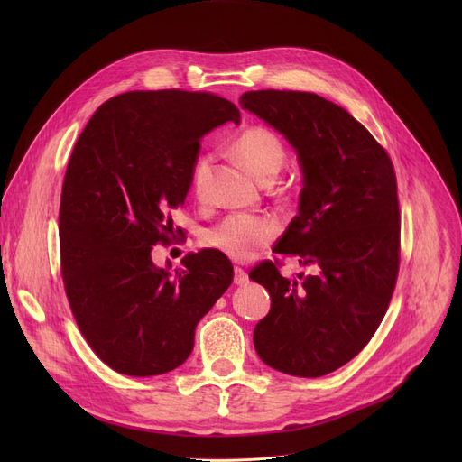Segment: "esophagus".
<instances>
[{
	"mask_svg": "<svg viewBox=\"0 0 462 462\" xmlns=\"http://www.w3.org/2000/svg\"><path fill=\"white\" fill-rule=\"evenodd\" d=\"M247 281H249V275L244 270H241V268L234 270V284L244 286V284H247Z\"/></svg>",
	"mask_w": 462,
	"mask_h": 462,
	"instance_id": "obj_1",
	"label": "esophagus"
}]
</instances>
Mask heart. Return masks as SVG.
Wrapping results in <instances>:
<instances>
[{"label": "heart", "instance_id": "heart-1", "mask_svg": "<svg viewBox=\"0 0 462 462\" xmlns=\"http://www.w3.org/2000/svg\"><path fill=\"white\" fill-rule=\"evenodd\" d=\"M234 150L251 172L262 181L279 174L284 164V145L275 133L263 127H249L241 133ZM211 174V157L202 155L192 166L190 185L194 197L204 200ZM279 225L270 217L234 213L206 234V244L232 260L245 262L258 256L275 239Z\"/></svg>", "mask_w": 462, "mask_h": 462}]
</instances>
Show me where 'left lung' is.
I'll return each instance as SVG.
<instances>
[{
    "label": "left lung",
    "mask_w": 462,
    "mask_h": 462,
    "mask_svg": "<svg viewBox=\"0 0 462 462\" xmlns=\"http://www.w3.org/2000/svg\"><path fill=\"white\" fill-rule=\"evenodd\" d=\"M239 105L298 155V215L273 251L314 270L292 281L272 262L251 272L272 298L254 348L275 371L319 378L363 350L390 305L401 237L393 164L359 121L317 93L247 91Z\"/></svg>",
    "instance_id": "obj_1"
}]
</instances>
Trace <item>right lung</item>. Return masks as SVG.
Returning a JSON list of instances; mask_svg holds the SVG:
<instances>
[{
	"mask_svg": "<svg viewBox=\"0 0 462 462\" xmlns=\"http://www.w3.org/2000/svg\"><path fill=\"white\" fill-rule=\"evenodd\" d=\"M239 110L213 93L131 91L97 108L70 155L60 206L65 292L86 341L108 367L157 376L190 356L194 329L232 282L215 249L183 270L153 263L174 236L202 138Z\"/></svg>",
	"mask_w": 462,
	"mask_h": 462,
	"instance_id": "1",
	"label": "right lung"
}]
</instances>
